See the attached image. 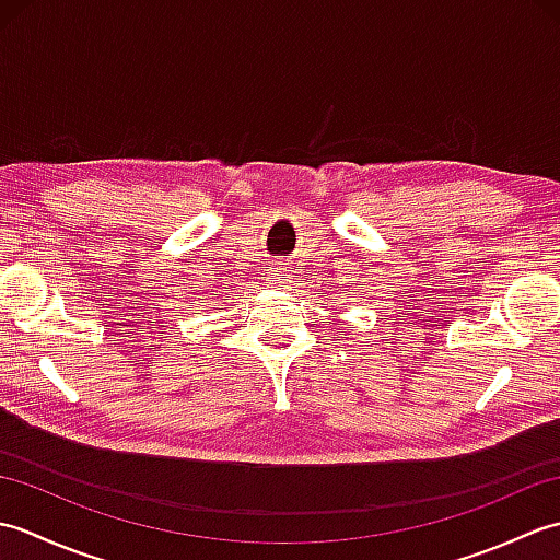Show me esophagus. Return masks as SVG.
Wrapping results in <instances>:
<instances>
[{
	"instance_id": "1",
	"label": "esophagus",
	"mask_w": 560,
	"mask_h": 560,
	"mask_svg": "<svg viewBox=\"0 0 560 560\" xmlns=\"http://www.w3.org/2000/svg\"><path fill=\"white\" fill-rule=\"evenodd\" d=\"M269 283L271 287L277 289H291V281H293V267L289 265V261H273V265L269 267Z\"/></svg>"
}]
</instances>
